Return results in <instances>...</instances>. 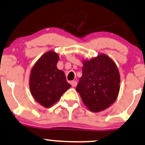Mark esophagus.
<instances>
[{"label": "esophagus", "instance_id": "obj_1", "mask_svg": "<svg viewBox=\"0 0 145 145\" xmlns=\"http://www.w3.org/2000/svg\"><path fill=\"white\" fill-rule=\"evenodd\" d=\"M71 85H72V86H73V87H75V86L77 85V81H72L71 82Z\"/></svg>", "mask_w": 145, "mask_h": 145}]
</instances>
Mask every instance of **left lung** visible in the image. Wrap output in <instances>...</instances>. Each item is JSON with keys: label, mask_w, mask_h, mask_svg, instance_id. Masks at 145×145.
Here are the masks:
<instances>
[{"label": "left lung", "mask_w": 145, "mask_h": 145, "mask_svg": "<svg viewBox=\"0 0 145 145\" xmlns=\"http://www.w3.org/2000/svg\"><path fill=\"white\" fill-rule=\"evenodd\" d=\"M119 83L117 65L109 56L102 54L84 61L82 76L76 91L88 109L98 112L114 103L119 94Z\"/></svg>", "instance_id": "obj_1"}]
</instances>
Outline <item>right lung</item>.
<instances>
[{
  "instance_id": "obj_1",
  "label": "right lung",
  "mask_w": 145,
  "mask_h": 145,
  "mask_svg": "<svg viewBox=\"0 0 145 145\" xmlns=\"http://www.w3.org/2000/svg\"><path fill=\"white\" fill-rule=\"evenodd\" d=\"M59 57L50 51L35 63L31 72L29 86L34 99L44 107H50L71 87L65 73L56 67Z\"/></svg>"
}]
</instances>
